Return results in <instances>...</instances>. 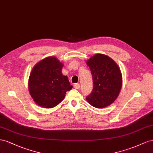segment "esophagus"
<instances>
[{"label": "esophagus", "instance_id": "34e87169", "mask_svg": "<svg viewBox=\"0 0 153 153\" xmlns=\"http://www.w3.org/2000/svg\"><path fill=\"white\" fill-rule=\"evenodd\" d=\"M74 88L75 89H79L80 88V85L79 83H76L74 85Z\"/></svg>", "mask_w": 153, "mask_h": 153}]
</instances>
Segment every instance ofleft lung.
Returning <instances> with one entry per match:
<instances>
[{
  "label": "left lung",
  "mask_w": 153,
  "mask_h": 153,
  "mask_svg": "<svg viewBox=\"0 0 153 153\" xmlns=\"http://www.w3.org/2000/svg\"><path fill=\"white\" fill-rule=\"evenodd\" d=\"M86 64L93 79L91 93L86 97L91 106L102 108L115 101L122 88V74L117 63L108 56L97 54L91 57Z\"/></svg>",
  "instance_id": "8db88e82"
}]
</instances>
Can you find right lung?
Returning <instances> with one entry per match:
<instances>
[{
  "mask_svg": "<svg viewBox=\"0 0 153 153\" xmlns=\"http://www.w3.org/2000/svg\"><path fill=\"white\" fill-rule=\"evenodd\" d=\"M63 66L57 58L50 56L34 67L29 79V90L39 106L46 108L57 106L72 88L67 76L62 73Z\"/></svg>",
  "mask_w": 153,
  "mask_h": 153,
  "instance_id": "obj_1",
  "label": "right lung"
}]
</instances>
